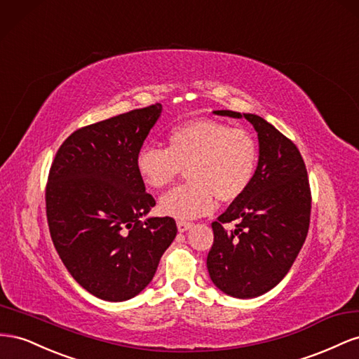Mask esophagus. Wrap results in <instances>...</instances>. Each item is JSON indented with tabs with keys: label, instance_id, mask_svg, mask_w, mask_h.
<instances>
[{
	"label": "esophagus",
	"instance_id": "obj_1",
	"mask_svg": "<svg viewBox=\"0 0 359 359\" xmlns=\"http://www.w3.org/2000/svg\"><path fill=\"white\" fill-rule=\"evenodd\" d=\"M191 227H192V222H188V221H177V229H179L180 233L188 231Z\"/></svg>",
	"mask_w": 359,
	"mask_h": 359
}]
</instances>
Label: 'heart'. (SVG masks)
<instances>
[{
  "instance_id": "heart-1",
  "label": "heart",
  "mask_w": 359,
  "mask_h": 359,
  "mask_svg": "<svg viewBox=\"0 0 359 359\" xmlns=\"http://www.w3.org/2000/svg\"><path fill=\"white\" fill-rule=\"evenodd\" d=\"M259 165V144L250 130L210 118L189 120L165 134V149L142 146L135 170L149 189L159 191L185 170L187 183L159 201L163 215L196 219L215 208V198L233 203L247 192Z\"/></svg>"
}]
</instances>
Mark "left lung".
I'll return each mask as SVG.
<instances>
[{
    "mask_svg": "<svg viewBox=\"0 0 359 359\" xmlns=\"http://www.w3.org/2000/svg\"><path fill=\"white\" fill-rule=\"evenodd\" d=\"M218 116L247 118L259 137V165L250 189L212 222L210 280L234 298L273 289L292 268L310 227L311 191L301 153L287 137L255 114L229 109ZM236 222L234 231L223 227Z\"/></svg>",
    "mask_w": 359,
    "mask_h": 359,
    "instance_id": "left-lung-1",
    "label": "left lung"
}]
</instances>
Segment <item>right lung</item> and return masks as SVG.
<instances>
[{
	"mask_svg": "<svg viewBox=\"0 0 359 359\" xmlns=\"http://www.w3.org/2000/svg\"><path fill=\"white\" fill-rule=\"evenodd\" d=\"M161 111L155 104L75 130L49 170L45 200L54 247L81 287L104 301H126L144 289L177 234L170 217L140 221L156 201L135 156Z\"/></svg>",
	"mask_w": 359,
	"mask_h": 359,
	"instance_id": "1",
	"label": "right lung"
}]
</instances>
